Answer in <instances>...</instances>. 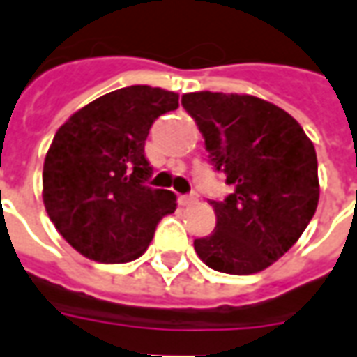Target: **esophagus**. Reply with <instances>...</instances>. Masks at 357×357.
<instances>
[{
    "mask_svg": "<svg viewBox=\"0 0 357 357\" xmlns=\"http://www.w3.org/2000/svg\"><path fill=\"white\" fill-rule=\"evenodd\" d=\"M179 202H181L183 206L195 204V202H197V195H181V197H179Z\"/></svg>",
    "mask_w": 357,
    "mask_h": 357,
    "instance_id": "1",
    "label": "esophagus"
}]
</instances>
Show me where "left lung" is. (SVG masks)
Listing matches in <instances>:
<instances>
[{"label": "left lung", "mask_w": 357, "mask_h": 357, "mask_svg": "<svg viewBox=\"0 0 357 357\" xmlns=\"http://www.w3.org/2000/svg\"><path fill=\"white\" fill-rule=\"evenodd\" d=\"M204 137L214 170L231 193L208 201L214 231L195 239L208 268L248 275L279 260L298 241L319 201L314 143L294 118L271 102L237 93L181 97Z\"/></svg>", "instance_id": "8db88e82"}]
</instances>
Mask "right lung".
Returning a JSON list of instances; mask_svg holds the SVG:
<instances>
[{
    "label": "right lung",
    "mask_w": 357,
    "mask_h": 357,
    "mask_svg": "<svg viewBox=\"0 0 357 357\" xmlns=\"http://www.w3.org/2000/svg\"><path fill=\"white\" fill-rule=\"evenodd\" d=\"M179 95L130 86L102 95L66 120L43 162V204L57 231L80 255L102 264L139 258L156 224L178 202L147 185L145 139Z\"/></svg>",
    "instance_id": "right-lung-1"
}]
</instances>
